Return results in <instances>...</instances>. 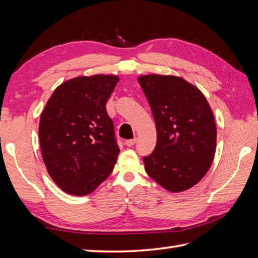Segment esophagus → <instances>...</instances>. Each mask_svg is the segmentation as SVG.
<instances>
[{
  "label": "esophagus",
  "mask_w": 258,
  "mask_h": 258,
  "mask_svg": "<svg viewBox=\"0 0 258 258\" xmlns=\"http://www.w3.org/2000/svg\"><path fill=\"white\" fill-rule=\"evenodd\" d=\"M135 142H136V139H133V140H127V141L125 142V144H126V146L131 147V146H133V145L135 144Z\"/></svg>",
  "instance_id": "obj_1"
}]
</instances>
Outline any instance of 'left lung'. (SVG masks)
<instances>
[{
    "instance_id": "1",
    "label": "left lung",
    "mask_w": 258,
    "mask_h": 258,
    "mask_svg": "<svg viewBox=\"0 0 258 258\" xmlns=\"http://www.w3.org/2000/svg\"><path fill=\"white\" fill-rule=\"evenodd\" d=\"M150 103L157 141L143 157L145 171L165 189L193 187L210 169L216 151V125L204 94L174 75L149 74L138 79Z\"/></svg>"
}]
</instances>
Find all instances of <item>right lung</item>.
Returning <instances> with one entry per match:
<instances>
[{"mask_svg":"<svg viewBox=\"0 0 258 258\" xmlns=\"http://www.w3.org/2000/svg\"><path fill=\"white\" fill-rule=\"evenodd\" d=\"M116 75L79 76L53 92L38 126L48 174L65 193H92L112 173L119 149L106 102Z\"/></svg>","mask_w":258,"mask_h":258,"instance_id":"obj_1","label":"right lung"}]
</instances>
